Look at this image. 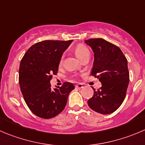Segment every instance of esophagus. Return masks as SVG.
<instances>
[{"label":"esophagus","instance_id":"obj_1","mask_svg":"<svg viewBox=\"0 0 145 145\" xmlns=\"http://www.w3.org/2000/svg\"><path fill=\"white\" fill-rule=\"evenodd\" d=\"M76 88H78V89H81L83 88V84H78L76 85Z\"/></svg>","mask_w":145,"mask_h":145}]
</instances>
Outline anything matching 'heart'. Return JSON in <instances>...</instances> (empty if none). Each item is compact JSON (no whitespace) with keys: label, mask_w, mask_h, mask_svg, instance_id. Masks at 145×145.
Masks as SVG:
<instances>
[{"label":"heart","mask_w":145,"mask_h":145,"mask_svg":"<svg viewBox=\"0 0 145 145\" xmlns=\"http://www.w3.org/2000/svg\"><path fill=\"white\" fill-rule=\"evenodd\" d=\"M74 51H75V53L77 55V57L81 60H82L83 59L85 58L87 56H90V50H88V48L86 46L84 45V44H78V45H77ZM63 59H64V56L62 55L61 58H60L59 62V64L60 66L62 64Z\"/></svg>","instance_id":"1"}]
</instances>
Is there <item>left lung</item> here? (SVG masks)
Returning <instances> with one entry per match:
<instances>
[{
	"mask_svg": "<svg viewBox=\"0 0 145 145\" xmlns=\"http://www.w3.org/2000/svg\"><path fill=\"white\" fill-rule=\"evenodd\" d=\"M86 43L94 52L91 75L99 78L102 86L94 91L88 101L93 110L101 114L116 111L124 101L130 81L127 60L118 47L102 38L89 39Z\"/></svg>",
	"mask_w": 145,
	"mask_h": 145,
	"instance_id": "8db88e82",
	"label": "left lung"
}]
</instances>
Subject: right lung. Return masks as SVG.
Wrapping results in <instances>:
<instances>
[{
	"mask_svg": "<svg viewBox=\"0 0 145 145\" xmlns=\"http://www.w3.org/2000/svg\"><path fill=\"white\" fill-rule=\"evenodd\" d=\"M73 40H44L33 44L22 58L19 68V84L29 110L38 117L50 119L65 108L74 84L64 82L52 89L50 81L57 75L63 52Z\"/></svg>",
	"mask_w": 145,
	"mask_h": 145,
	"instance_id": "1",
	"label": "right lung"
}]
</instances>
